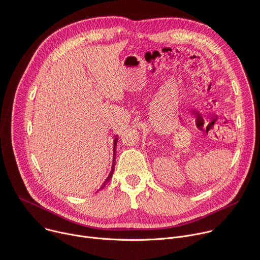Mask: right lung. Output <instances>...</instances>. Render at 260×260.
<instances>
[{"instance_id": "add662e5", "label": "right lung", "mask_w": 260, "mask_h": 260, "mask_svg": "<svg viewBox=\"0 0 260 260\" xmlns=\"http://www.w3.org/2000/svg\"><path fill=\"white\" fill-rule=\"evenodd\" d=\"M117 141H118V136L116 135L115 136V140H114V160H113V166H112V171H111V173H110V175L108 176V178L106 179V181L102 183V185H101V187L99 188V190L100 189H102L103 187L106 186V184L111 180V178H112V176H113V174H114V170H115V166H116V146H117Z\"/></svg>"}]
</instances>
